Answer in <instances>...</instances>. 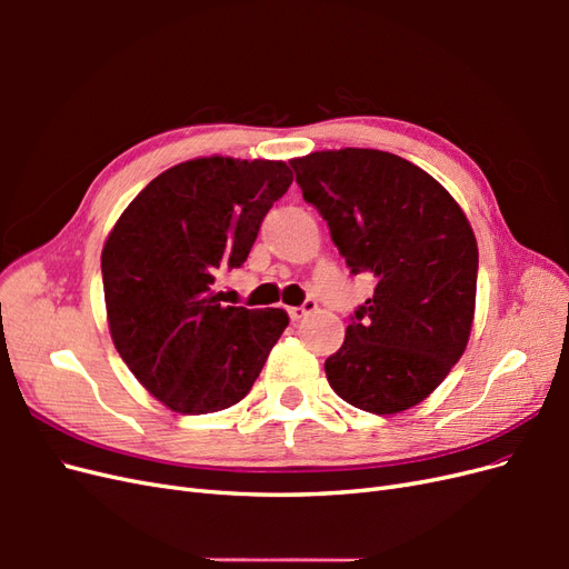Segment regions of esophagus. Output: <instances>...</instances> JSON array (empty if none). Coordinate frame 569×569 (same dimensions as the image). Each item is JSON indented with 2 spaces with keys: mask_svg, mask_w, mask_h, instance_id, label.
<instances>
[{
  "mask_svg": "<svg viewBox=\"0 0 569 569\" xmlns=\"http://www.w3.org/2000/svg\"><path fill=\"white\" fill-rule=\"evenodd\" d=\"M316 311H318V303H316L313 299H308L303 306L289 308V318L295 320V322H299V320H303L306 316H311V313H316Z\"/></svg>",
  "mask_w": 569,
  "mask_h": 569,
  "instance_id": "1",
  "label": "esophagus"
}]
</instances>
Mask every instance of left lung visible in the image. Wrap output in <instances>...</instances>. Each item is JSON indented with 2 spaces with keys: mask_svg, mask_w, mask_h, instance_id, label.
<instances>
[{
  "mask_svg": "<svg viewBox=\"0 0 569 569\" xmlns=\"http://www.w3.org/2000/svg\"><path fill=\"white\" fill-rule=\"evenodd\" d=\"M291 166L351 272L377 282L325 360L327 382L375 416L418 406L470 341L479 258L468 216L443 184L389 151L327 149Z\"/></svg>",
  "mask_w": 569,
  "mask_h": 569,
  "instance_id": "8db88e82",
  "label": "left lung"
}]
</instances>
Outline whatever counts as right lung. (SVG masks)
<instances>
[{
  "label": "right lung",
  "mask_w": 569,
  "mask_h": 569,
  "mask_svg": "<svg viewBox=\"0 0 569 569\" xmlns=\"http://www.w3.org/2000/svg\"><path fill=\"white\" fill-rule=\"evenodd\" d=\"M295 180L284 161L201 157L153 178L101 249L113 347L153 399L180 416L239 403L289 316L222 306L213 282L239 268Z\"/></svg>",
  "instance_id": "obj_1"
}]
</instances>
